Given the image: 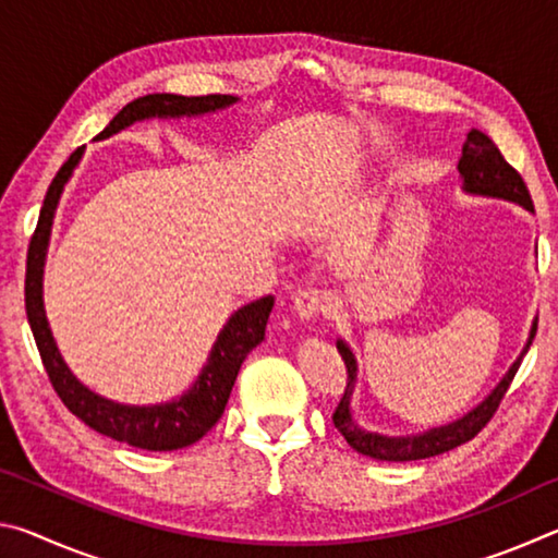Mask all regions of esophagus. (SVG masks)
Returning a JSON list of instances; mask_svg holds the SVG:
<instances>
[{"instance_id":"obj_1","label":"esophagus","mask_w":558,"mask_h":558,"mask_svg":"<svg viewBox=\"0 0 558 558\" xmlns=\"http://www.w3.org/2000/svg\"><path fill=\"white\" fill-rule=\"evenodd\" d=\"M327 307H329L327 292L317 290V288L302 290L295 295V313L300 319H315L319 315H325Z\"/></svg>"}]
</instances>
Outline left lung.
I'll use <instances>...</instances> for the list:
<instances>
[{"label":"left lung","instance_id":"8db88e82","mask_svg":"<svg viewBox=\"0 0 558 558\" xmlns=\"http://www.w3.org/2000/svg\"><path fill=\"white\" fill-rule=\"evenodd\" d=\"M458 169H460L462 184H465V192L499 196V199L517 202V204H522L524 209L534 211L532 196H529V189L524 184L522 174H519L517 169L507 162L502 153H499V147L485 135L483 130L472 128L468 132V140H465V145H462V157H460ZM534 335H536V323L532 325L529 342L524 347V352L519 354V359L512 364V369L507 372V376L499 381L497 389L489 393L475 411L462 415V418L456 423H448V426L430 428L428 433H421V436H409V438L379 436V433H369V430L359 428L352 421V411H349V396H352V384L356 379V362H354V354L349 352V347L342 342V339H339L337 349H339V354H342L344 366H347V389L332 413L335 428L342 433L344 440L356 452L369 456L374 460L409 462V460H423V458L440 456V452L458 448V446H462V442L475 438L477 433L487 426L489 418H493L495 411L499 409V403H502V399H505L509 384H512V379H514L519 364H522V356L529 352V347H532Z\"/></svg>","mask_w":558,"mask_h":558}]
</instances>
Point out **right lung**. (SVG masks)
Wrapping results in <instances>:
<instances>
[{
    "instance_id": "add662e5",
    "label": "right lung",
    "mask_w": 558,
    "mask_h": 558,
    "mask_svg": "<svg viewBox=\"0 0 558 558\" xmlns=\"http://www.w3.org/2000/svg\"><path fill=\"white\" fill-rule=\"evenodd\" d=\"M235 102L233 96H174V93H153L128 102L110 125L100 132L96 140H106L116 132L125 130L128 125L145 118H179V116H202V112H214ZM83 147L65 159L53 182L46 192V199L39 214V223L29 241V253H26V280H24V302H26V319L34 332V342L39 347L44 369L49 374L53 391L59 393L65 409L90 426L93 430L102 433L112 440L128 442L132 448L143 450H179L186 448L204 438L216 421L223 415L226 403H229L235 376L248 356L253 347H258L266 339V325L272 310V295L260 298L251 305H243L239 313L231 315L229 323L221 329L219 339L211 349L209 362L196 384L189 389L182 399L162 405H120L108 399H100L98 393L86 389L63 364V359L56 349L49 323L44 315L41 300V276H44V256L49 245V233L53 223V211L63 192V184L69 182L73 167L78 165Z\"/></svg>"
}]
</instances>
